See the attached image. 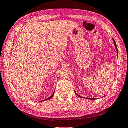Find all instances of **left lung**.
<instances>
[{"mask_svg": "<svg viewBox=\"0 0 128 128\" xmlns=\"http://www.w3.org/2000/svg\"><path fill=\"white\" fill-rule=\"evenodd\" d=\"M112 40H113V42H114V46H115V47H116V52H117V55H118V48H117V46H116V43H115V41L114 38H112ZM74 93L76 94V95L78 96V97H80V98H82V96L78 95V94H77L75 92H74ZM88 98V99H90V100H95L96 99V98Z\"/></svg>", "mask_w": 128, "mask_h": 128, "instance_id": "left-lung-1", "label": "left lung"}]
</instances>
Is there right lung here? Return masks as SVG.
<instances>
[{"label": "right lung", "mask_w": 128, "mask_h": 128, "mask_svg": "<svg viewBox=\"0 0 128 128\" xmlns=\"http://www.w3.org/2000/svg\"><path fill=\"white\" fill-rule=\"evenodd\" d=\"M54 92L53 93V94L52 95L50 96V97H49L48 98H46V99H45V100H42V101H46V100H49V99H50V98H51L53 96H54Z\"/></svg>", "instance_id": "1"}]
</instances>
